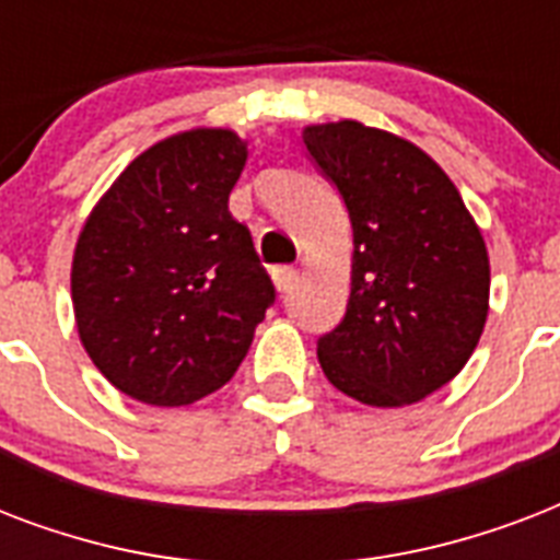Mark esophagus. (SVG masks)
<instances>
[{"instance_id":"esophagus-1","label":"esophagus","mask_w":560,"mask_h":560,"mask_svg":"<svg viewBox=\"0 0 560 560\" xmlns=\"http://www.w3.org/2000/svg\"><path fill=\"white\" fill-rule=\"evenodd\" d=\"M270 276H272V284H276V288L290 290L293 284H296L299 270H296V267H288V264H279V267H272Z\"/></svg>"}]
</instances>
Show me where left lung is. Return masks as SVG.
<instances>
[{
    "label": "left lung",
    "mask_w": 560,
    "mask_h": 560,
    "mask_svg": "<svg viewBox=\"0 0 560 560\" xmlns=\"http://www.w3.org/2000/svg\"><path fill=\"white\" fill-rule=\"evenodd\" d=\"M349 209L351 296L316 342L325 377L369 407H407L453 381L488 316V249L451 177L407 139L360 121L302 130Z\"/></svg>",
    "instance_id": "8db88e82"
}]
</instances>
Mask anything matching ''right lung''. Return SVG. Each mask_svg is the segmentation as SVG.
Listing matches in <instances>:
<instances>
[{"label":"right lung","instance_id":"obj_1","mask_svg":"<svg viewBox=\"0 0 560 560\" xmlns=\"http://www.w3.org/2000/svg\"><path fill=\"white\" fill-rule=\"evenodd\" d=\"M246 142L223 127L162 139L86 218L72 258L74 323L118 392L186 407L232 381L276 299L229 194Z\"/></svg>","mask_w":560,"mask_h":560}]
</instances>
